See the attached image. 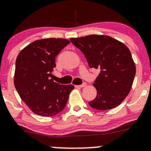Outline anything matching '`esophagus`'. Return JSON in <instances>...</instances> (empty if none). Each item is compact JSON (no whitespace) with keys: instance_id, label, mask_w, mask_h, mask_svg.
I'll return each mask as SVG.
<instances>
[{"instance_id":"obj_1","label":"esophagus","mask_w":151,"mask_h":151,"mask_svg":"<svg viewBox=\"0 0 151 151\" xmlns=\"http://www.w3.org/2000/svg\"><path fill=\"white\" fill-rule=\"evenodd\" d=\"M87 85V84L85 83H83V84H82V85H76V87H77V88H83V87H85Z\"/></svg>"}]
</instances>
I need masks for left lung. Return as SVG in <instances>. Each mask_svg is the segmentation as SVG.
<instances>
[{
	"mask_svg": "<svg viewBox=\"0 0 151 151\" xmlns=\"http://www.w3.org/2000/svg\"><path fill=\"white\" fill-rule=\"evenodd\" d=\"M70 41L84 54L88 66L101 71L93 83L97 96L88 103L90 106L108 110L121 104L130 92L136 74L129 49L104 35L71 38Z\"/></svg>",
	"mask_w": 151,
	"mask_h": 151,
	"instance_id": "8db88e82",
	"label": "left lung"
}]
</instances>
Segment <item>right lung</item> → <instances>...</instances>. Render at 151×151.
<instances>
[{
	"label": "right lung",
	"mask_w": 151,
	"mask_h": 151,
	"mask_svg": "<svg viewBox=\"0 0 151 151\" xmlns=\"http://www.w3.org/2000/svg\"><path fill=\"white\" fill-rule=\"evenodd\" d=\"M69 43L67 39L55 38L36 40L22 50L17 58L15 88L36 115L50 117L58 114L74 88V85H60L52 79L56 56Z\"/></svg>",
	"instance_id": "1"
}]
</instances>
